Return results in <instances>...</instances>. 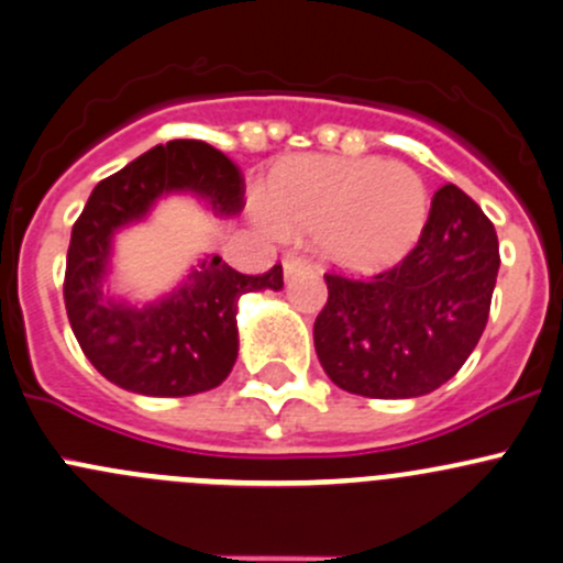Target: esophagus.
<instances>
[{"label": "esophagus", "instance_id": "obj_1", "mask_svg": "<svg viewBox=\"0 0 563 563\" xmlns=\"http://www.w3.org/2000/svg\"><path fill=\"white\" fill-rule=\"evenodd\" d=\"M305 269H307L305 258H299V256H286V258H283V272H286V280H291V277L301 275V272H305Z\"/></svg>", "mask_w": 563, "mask_h": 563}]
</instances>
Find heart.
Wrapping results in <instances>:
<instances>
[{
    "label": "heart",
    "instance_id": "1",
    "mask_svg": "<svg viewBox=\"0 0 563 563\" xmlns=\"http://www.w3.org/2000/svg\"><path fill=\"white\" fill-rule=\"evenodd\" d=\"M429 188L407 164L380 156H297L264 183V221L312 234L318 256L351 275L401 264L429 223Z\"/></svg>",
    "mask_w": 563,
    "mask_h": 563
}]
</instances>
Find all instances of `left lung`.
<instances>
[{"instance_id":"1","label":"left lung","mask_w":563,"mask_h":563,"mask_svg":"<svg viewBox=\"0 0 563 563\" xmlns=\"http://www.w3.org/2000/svg\"><path fill=\"white\" fill-rule=\"evenodd\" d=\"M499 275L494 223L448 183L410 256L369 280L327 275L316 353L334 386L412 399L448 383L475 351Z\"/></svg>"}]
</instances>
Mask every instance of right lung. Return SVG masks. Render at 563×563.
<instances>
[{"instance_id":"obj_1","label":"right lung","mask_w":563,"mask_h":563,"mask_svg":"<svg viewBox=\"0 0 563 563\" xmlns=\"http://www.w3.org/2000/svg\"><path fill=\"white\" fill-rule=\"evenodd\" d=\"M191 194L221 218L242 210L240 169L202 140L156 145L99 183L82 207L67 251L64 305L86 358L115 386L142 396H191L221 386L232 372L240 331L236 301L280 291L283 266L242 275L221 256L199 258L164 297L132 305L108 288L112 242L147 221L158 199Z\"/></svg>"}]
</instances>
